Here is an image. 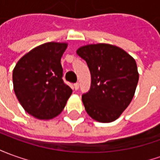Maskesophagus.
Masks as SVG:
<instances>
[{
	"instance_id": "esophagus-1",
	"label": "esophagus",
	"mask_w": 160,
	"mask_h": 160,
	"mask_svg": "<svg viewBox=\"0 0 160 160\" xmlns=\"http://www.w3.org/2000/svg\"><path fill=\"white\" fill-rule=\"evenodd\" d=\"M74 88H75V90H76V91H78V89H79V83H78V82L75 83V84H74Z\"/></svg>"
}]
</instances>
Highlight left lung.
I'll use <instances>...</instances> for the list:
<instances>
[{"label": "left lung", "mask_w": 160, "mask_h": 160, "mask_svg": "<svg viewBox=\"0 0 160 160\" xmlns=\"http://www.w3.org/2000/svg\"><path fill=\"white\" fill-rule=\"evenodd\" d=\"M77 54L91 71V89L82 97L88 115L100 123L115 121L135 94L139 78L135 59L123 48L108 43L82 46Z\"/></svg>", "instance_id": "8db88e82"}]
</instances>
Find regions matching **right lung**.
Wrapping results in <instances>:
<instances>
[{
	"label": "right lung",
	"instance_id": "1",
	"mask_svg": "<svg viewBox=\"0 0 160 160\" xmlns=\"http://www.w3.org/2000/svg\"><path fill=\"white\" fill-rule=\"evenodd\" d=\"M68 43L50 42L25 54L13 70L14 91L25 112L37 119L58 116L72 90L62 80L61 58Z\"/></svg>",
	"mask_w": 160,
	"mask_h": 160
}]
</instances>
